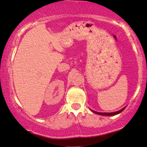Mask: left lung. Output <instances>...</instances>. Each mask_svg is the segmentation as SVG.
Wrapping results in <instances>:
<instances>
[{"label":"left lung","instance_id":"8db88e82","mask_svg":"<svg viewBox=\"0 0 147 147\" xmlns=\"http://www.w3.org/2000/svg\"><path fill=\"white\" fill-rule=\"evenodd\" d=\"M125 107H123V109H121V110L119 111H117V112H111V113H105V112H96V111H94V110H92V112H93L94 113H95V114H97L98 115H102V116H114V115H116V114H120V113L123 112V110L125 109Z\"/></svg>","mask_w":147,"mask_h":147}]
</instances>
